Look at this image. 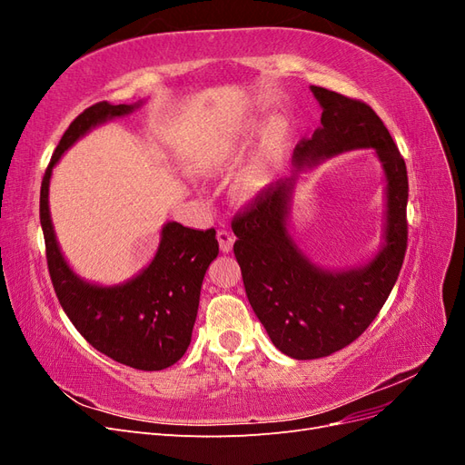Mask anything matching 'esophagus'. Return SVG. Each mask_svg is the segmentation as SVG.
<instances>
[{
  "label": "esophagus",
  "mask_w": 465,
  "mask_h": 465,
  "mask_svg": "<svg viewBox=\"0 0 465 465\" xmlns=\"http://www.w3.org/2000/svg\"><path fill=\"white\" fill-rule=\"evenodd\" d=\"M217 241H219L221 252H224V254H229V252L232 250V244H234V234H232L231 231L221 229V231L217 232Z\"/></svg>",
  "instance_id": "esophagus-1"
}]
</instances>
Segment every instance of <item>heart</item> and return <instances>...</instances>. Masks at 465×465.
<instances>
[{
	"instance_id": "heart-1",
	"label": "heart",
	"mask_w": 465,
	"mask_h": 465,
	"mask_svg": "<svg viewBox=\"0 0 465 465\" xmlns=\"http://www.w3.org/2000/svg\"><path fill=\"white\" fill-rule=\"evenodd\" d=\"M291 142V128L285 116L275 114L265 120L258 149L254 157L246 164L244 171L232 182V198L241 203H248L272 184L279 166L283 164ZM242 142L238 139H223L211 145L202 157L203 173H217L221 168L236 159Z\"/></svg>"
}]
</instances>
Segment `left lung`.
Segmentation results:
<instances>
[{
  "label": "left lung",
  "instance_id": "8db88e82",
  "mask_svg": "<svg viewBox=\"0 0 465 465\" xmlns=\"http://www.w3.org/2000/svg\"><path fill=\"white\" fill-rule=\"evenodd\" d=\"M322 106L320 128L302 139L292 164L306 171L333 154L372 147L386 176L384 244L351 270H322L294 244L287 227L294 176L277 180L232 219L234 256L246 297L273 345L292 359L328 357L353 343L396 285L407 250V168L376 112L357 98L311 87Z\"/></svg>",
  "mask_w": 465,
  "mask_h": 465
}]
</instances>
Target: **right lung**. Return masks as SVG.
<instances>
[{
	"label": "right lung",
	"mask_w": 465,
	"mask_h": 465,
	"mask_svg": "<svg viewBox=\"0 0 465 465\" xmlns=\"http://www.w3.org/2000/svg\"><path fill=\"white\" fill-rule=\"evenodd\" d=\"M139 104L96 103L69 124L42 178L40 224L55 294L77 331L106 357L137 371H163L182 359L192 341L200 291L219 254L215 229L195 231L168 221L157 254L145 270L120 285L81 279L55 241L48 207L52 168L79 137L106 120L128 116Z\"/></svg>",
	"instance_id": "right-lung-1"
}]
</instances>
